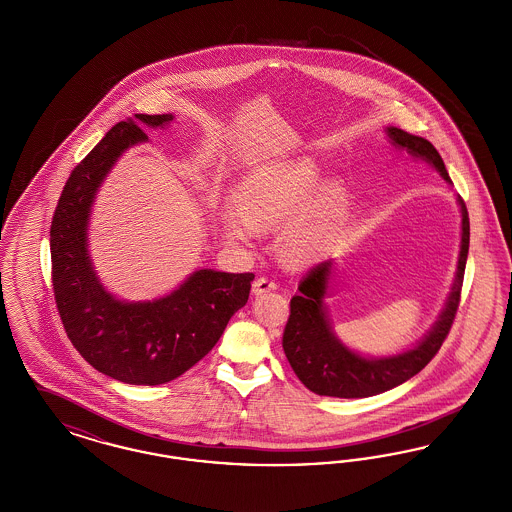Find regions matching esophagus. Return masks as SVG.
Segmentation results:
<instances>
[{
    "mask_svg": "<svg viewBox=\"0 0 512 512\" xmlns=\"http://www.w3.org/2000/svg\"><path fill=\"white\" fill-rule=\"evenodd\" d=\"M272 290H276V282L270 280V278L263 276V278H257V280L253 282V293H255V295L272 292Z\"/></svg>",
    "mask_w": 512,
    "mask_h": 512,
    "instance_id": "1",
    "label": "esophagus"
}]
</instances>
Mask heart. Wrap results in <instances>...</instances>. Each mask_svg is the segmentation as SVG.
I'll return each mask as SVG.
<instances>
[{"instance_id":"1","label":"heart","mask_w":512,"mask_h":512,"mask_svg":"<svg viewBox=\"0 0 512 512\" xmlns=\"http://www.w3.org/2000/svg\"><path fill=\"white\" fill-rule=\"evenodd\" d=\"M318 182L320 172L313 161L247 174L234 192V205L241 217L226 213L222 219L226 238L232 242H249L255 236V228L282 226L301 212L284 234V255L295 263L315 259L324 251L343 211V192L334 182L326 184L314 203L310 202Z\"/></svg>"}]
</instances>
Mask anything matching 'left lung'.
<instances>
[{
    "instance_id": "left-lung-1",
    "label": "left lung",
    "mask_w": 512,
    "mask_h": 512,
    "mask_svg": "<svg viewBox=\"0 0 512 512\" xmlns=\"http://www.w3.org/2000/svg\"><path fill=\"white\" fill-rule=\"evenodd\" d=\"M390 142L397 149H405L416 159L426 161L443 176L445 182L451 184V178L443 165L438 149L428 140L413 136L401 128L388 126ZM463 215V234H461V251L459 265L453 290L447 297L445 309L441 311L432 330L414 345L413 349L403 351L393 357L368 359L349 347H345L332 332L330 318L326 313L324 295L328 288L332 261H322L317 267L311 268L307 276L299 282L297 290L290 301V318L284 328L282 347L292 365L297 378L305 384L307 390L317 395L341 397V399H357L370 397L391 390L414 374H418L428 365L447 338L461 301L464 267L468 257L470 244V222L468 211L463 199H457Z\"/></svg>"
}]
</instances>
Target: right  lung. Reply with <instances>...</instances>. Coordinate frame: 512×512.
I'll return each mask as SVG.
<instances>
[{
    "instance_id": "right-lung-1",
    "label": "right lung",
    "mask_w": 512,
    "mask_h": 512,
    "mask_svg": "<svg viewBox=\"0 0 512 512\" xmlns=\"http://www.w3.org/2000/svg\"><path fill=\"white\" fill-rule=\"evenodd\" d=\"M172 119L134 115L115 124L74 167L49 230L53 295L69 340L101 374L132 386L171 382L201 361L247 303L255 278L201 268L178 290L142 303L121 301L99 282L86 236L96 192L122 151L146 142L144 124Z\"/></svg>"
}]
</instances>
